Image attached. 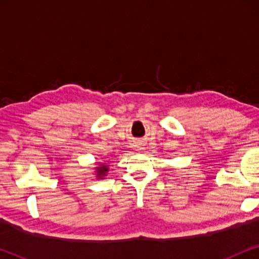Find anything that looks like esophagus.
Instances as JSON below:
<instances>
[{
  "instance_id": "34e87169",
  "label": "esophagus",
  "mask_w": 259,
  "mask_h": 259,
  "mask_svg": "<svg viewBox=\"0 0 259 259\" xmlns=\"http://www.w3.org/2000/svg\"><path fill=\"white\" fill-rule=\"evenodd\" d=\"M139 150H141V148H139Z\"/></svg>"
}]
</instances>
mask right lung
I'll return each instance as SVG.
<instances>
[{
	"label": "right lung",
	"instance_id": "1",
	"mask_svg": "<svg viewBox=\"0 0 259 259\" xmlns=\"http://www.w3.org/2000/svg\"><path fill=\"white\" fill-rule=\"evenodd\" d=\"M94 169H95V177H97L98 179H104V177H106L107 172L109 171L108 165L106 164V162H101V164L95 166Z\"/></svg>",
	"mask_w": 259,
	"mask_h": 259
}]
</instances>
